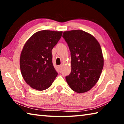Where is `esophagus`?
I'll return each instance as SVG.
<instances>
[{
  "label": "esophagus",
  "mask_w": 124,
  "mask_h": 124,
  "mask_svg": "<svg viewBox=\"0 0 124 124\" xmlns=\"http://www.w3.org/2000/svg\"><path fill=\"white\" fill-rule=\"evenodd\" d=\"M58 68H59V72H61V70H62V65H60V66H58Z\"/></svg>",
  "instance_id": "esophagus-1"
}]
</instances>
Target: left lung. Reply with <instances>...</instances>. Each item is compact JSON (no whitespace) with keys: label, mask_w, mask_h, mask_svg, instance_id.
Listing matches in <instances>:
<instances>
[{"label":"left lung","mask_w":124,"mask_h":124,"mask_svg":"<svg viewBox=\"0 0 124 124\" xmlns=\"http://www.w3.org/2000/svg\"><path fill=\"white\" fill-rule=\"evenodd\" d=\"M62 37L70 48L72 60L66 81L74 91L84 93L96 85L103 68L100 44L93 35L81 30L65 31Z\"/></svg>","instance_id":"obj_1"}]
</instances>
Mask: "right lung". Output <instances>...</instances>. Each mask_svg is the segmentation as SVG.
<instances>
[{"mask_svg": "<svg viewBox=\"0 0 124 124\" xmlns=\"http://www.w3.org/2000/svg\"><path fill=\"white\" fill-rule=\"evenodd\" d=\"M62 34V31H40L25 43L21 53L20 70L24 81L33 89H47L57 77L52 64V50Z\"/></svg>", "mask_w": 124, "mask_h": 124, "instance_id": "obj_1", "label": "right lung"}]
</instances>
